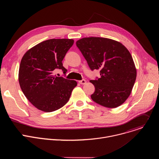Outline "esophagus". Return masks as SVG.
<instances>
[{"label": "esophagus", "mask_w": 159, "mask_h": 159, "mask_svg": "<svg viewBox=\"0 0 159 159\" xmlns=\"http://www.w3.org/2000/svg\"><path fill=\"white\" fill-rule=\"evenodd\" d=\"M79 84H82V85H84V84H85L87 83V81H86L85 80L83 79V80H82L79 81Z\"/></svg>", "instance_id": "34e87169"}]
</instances>
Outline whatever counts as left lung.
Returning a JSON list of instances; mask_svg holds the SVG:
<instances>
[{"label":"left lung","mask_w":159,"mask_h":159,"mask_svg":"<svg viewBox=\"0 0 159 159\" xmlns=\"http://www.w3.org/2000/svg\"><path fill=\"white\" fill-rule=\"evenodd\" d=\"M76 44L90 69L100 70V78L89 81L95 87L92 99L108 108L123 104L137 78V69L128 50L119 41L100 37L83 38Z\"/></svg>","instance_id":"left-lung-1"}]
</instances>
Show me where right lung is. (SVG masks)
<instances>
[{
	"mask_svg": "<svg viewBox=\"0 0 159 159\" xmlns=\"http://www.w3.org/2000/svg\"><path fill=\"white\" fill-rule=\"evenodd\" d=\"M72 39H50L28 50L22 57L18 80L22 93L38 109L52 112L69 101L77 82L54 75L55 69H66L62 64Z\"/></svg>",
	"mask_w": 159,
	"mask_h": 159,
	"instance_id": "obj_1",
	"label": "right lung"
}]
</instances>
